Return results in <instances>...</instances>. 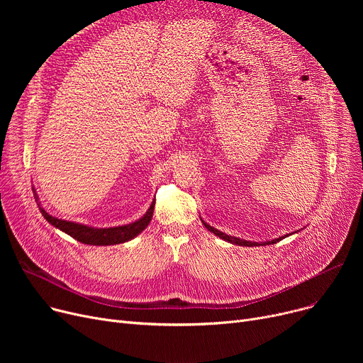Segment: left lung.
<instances>
[{"label": "left lung", "instance_id": "obj_1", "mask_svg": "<svg viewBox=\"0 0 363 363\" xmlns=\"http://www.w3.org/2000/svg\"><path fill=\"white\" fill-rule=\"evenodd\" d=\"M203 222V225L207 228L208 231L211 233H213L215 235H218L219 238H222V240H225V241H228V242H233V244H238V245H247V247H255V245H266V244H277L279 240H282V238H285V237H279V238H275V240H272V241H266V242H253V241H245V240H240V238H237V237H231V235H228V234H223V233H220L219 230H215L213 226H211V225H207L204 220H201Z\"/></svg>", "mask_w": 363, "mask_h": 363}]
</instances>
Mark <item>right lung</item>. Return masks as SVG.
<instances>
[{"instance_id":"right-lung-1","label":"right lung","mask_w":363,"mask_h":363,"mask_svg":"<svg viewBox=\"0 0 363 363\" xmlns=\"http://www.w3.org/2000/svg\"><path fill=\"white\" fill-rule=\"evenodd\" d=\"M38 199V196H35ZM155 204L156 201H152L147 213L132 223L122 225V226H114V228H92L86 225H81L76 222H69L63 219H57L51 215H48L44 208L40 206V211L43 216L55 228H59L60 231L66 233L72 238L78 240L79 242L89 244V245H113V244H121L126 242L132 238H135L138 234H141L145 228L148 226L151 218H152V211H155Z\"/></svg>"}]
</instances>
